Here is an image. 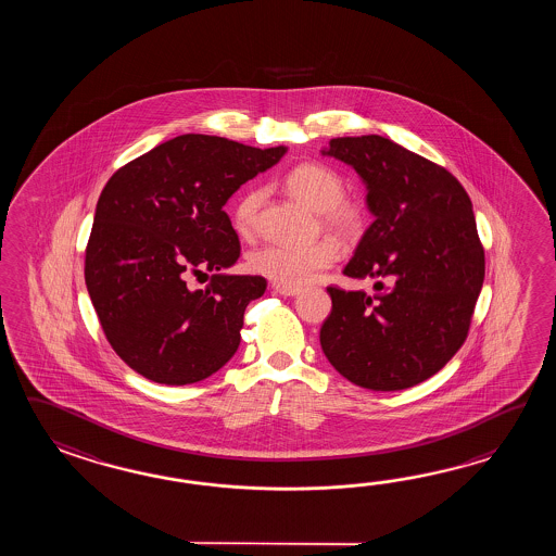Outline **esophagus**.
<instances>
[{
    "mask_svg": "<svg viewBox=\"0 0 556 556\" xmlns=\"http://www.w3.org/2000/svg\"><path fill=\"white\" fill-rule=\"evenodd\" d=\"M274 292L276 294L286 295V298H290V295H295L300 290L298 288H292V286H280V283H274Z\"/></svg>",
    "mask_w": 556,
    "mask_h": 556,
    "instance_id": "obj_1",
    "label": "esophagus"
}]
</instances>
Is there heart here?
I'll return each instance as SVG.
<instances>
[{
  "mask_svg": "<svg viewBox=\"0 0 556 556\" xmlns=\"http://www.w3.org/2000/svg\"><path fill=\"white\" fill-rule=\"evenodd\" d=\"M286 187L307 208L321 214L324 225L336 237H352L357 230L359 214L352 204L343 202L345 185L336 170L314 163L295 166L286 177ZM261 202V190H250L235 206L232 226L240 237L254 232ZM333 261L336 249L328 240L312 244H268L250 256V268L280 286L298 288L312 282Z\"/></svg>",
  "mask_w": 556,
  "mask_h": 556,
  "instance_id": "obj_1",
  "label": "heart"
}]
</instances>
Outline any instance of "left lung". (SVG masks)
<instances>
[{
  "mask_svg": "<svg viewBox=\"0 0 556 556\" xmlns=\"http://www.w3.org/2000/svg\"><path fill=\"white\" fill-rule=\"evenodd\" d=\"M321 154L354 168L374 214L343 274L378 280L374 294L328 288L321 350L359 388H414L471 326L484 278L471 199L450 170L379 135L331 139Z\"/></svg>",
  "mask_w": 556,
  "mask_h": 556,
  "instance_id": "1",
  "label": "left lung"
}]
</instances>
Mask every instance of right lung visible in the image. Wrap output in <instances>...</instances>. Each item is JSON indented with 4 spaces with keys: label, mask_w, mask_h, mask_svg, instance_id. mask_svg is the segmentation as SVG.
I'll return each instance as SVG.
<instances>
[{
    "label": "right lung",
    "mask_w": 556,
    "mask_h": 556,
    "mask_svg": "<svg viewBox=\"0 0 556 556\" xmlns=\"http://www.w3.org/2000/svg\"><path fill=\"white\" fill-rule=\"evenodd\" d=\"M286 151L189 132L109 178L85 250V283L111 348L142 378L197 383L237 354L244 309L266 280L225 274L240 256L225 204ZM204 269L212 283L190 291L186 276Z\"/></svg>",
    "instance_id": "1"
}]
</instances>
